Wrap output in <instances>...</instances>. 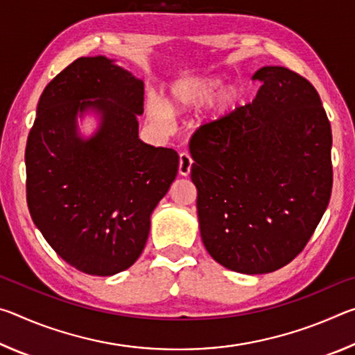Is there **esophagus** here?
Here are the masks:
<instances>
[{"instance_id": "esophagus-1", "label": "esophagus", "mask_w": 355, "mask_h": 355, "mask_svg": "<svg viewBox=\"0 0 355 355\" xmlns=\"http://www.w3.org/2000/svg\"><path fill=\"white\" fill-rule=\"evenodd\" d=\"M191 167H192V158L188 152H182L180 153V163H178V172L180 175H189L191 173Z\"/></svg>"}]
</instances>
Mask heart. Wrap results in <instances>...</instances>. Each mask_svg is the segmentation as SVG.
I'll use <instances>...</instances> for the list:
<instances>
[{"instance_id": "1", "label": "heart", "mask_w": 355, "mask_h": 355, "mask_svg": "<svg viewBox=\"0 0 355 355\" xmlns=\"http://www.w3.org/2000/svg\"><path fill=\"white\" fill-rule=\"evenodd\" d=\"M224 80L216 75H188L178 78L171 84L169 91L164 97V106L159 101L152 100L147 105V117L156 127L164 128L169 122L171 114H182L194 107L207 103L213 98V95L219 91ZM245 91L241 84H230L222 91L214 100L213 110L216 116H227L243 103Z\"/></svg>"}]
</instances>
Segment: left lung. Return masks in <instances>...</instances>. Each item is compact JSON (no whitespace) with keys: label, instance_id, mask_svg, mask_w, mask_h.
Here are the masks:
<instances>
[{"label":"left lung","instance_id":"8db88e82","mask_svg":"<svg viewBox=\"0 0 355 355\" xmlns=\"http://www.w3.org/2000/svg\"><path fill=\"white\" fill-rule=\"evenodd\" d=\"M252 103L203 123L189 142L200 235L243 274L277 271L307 245L332 192V131L316 89L263 67Z\"/></svg>","mask_w":355,"mask_h":355}]
</instances>
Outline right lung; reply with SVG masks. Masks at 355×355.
<instances>
[{
    "instance_id": "add662e5",
    "label": "right lung",
    "mask_w": 355,
    "mask_h": 355,
    "mask_svg": "<svg viewBox=\"0 0 355 355\" xmlns=\"http://www.w3.org/2000/svg\"><path fill=\"white\" fill-rule=\"evenodd\" d=\"M102 114L98 135H76V116ZM144 83L105 56L80 58L42 92L29 131L26 202L53 250L78 271L128 269L147 243L150 214L178 172V153L137 136Z\"/></svg>"
}]
</instances>
